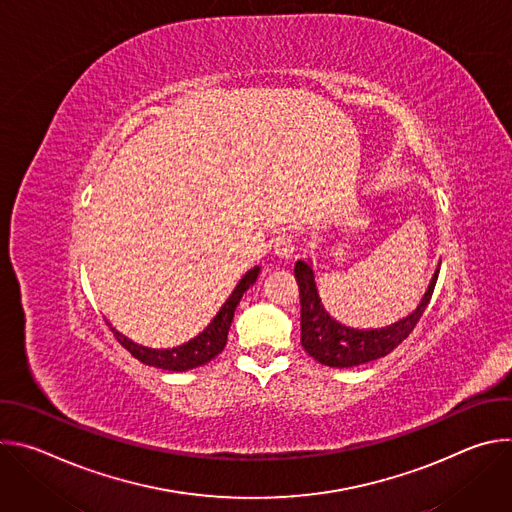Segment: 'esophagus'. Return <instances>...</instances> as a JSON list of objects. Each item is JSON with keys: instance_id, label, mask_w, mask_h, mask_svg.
<instances>
[{"instance_id": "34e87169", "label": "esophagus", "mask_w": 512, "mask_h": 512, "mask_svg": "<svg viewBox=\"0 0 512 512\" xmlns=\"http://www.w3.org/2000/svg\"><path fill=\"white\" fill-rule=\"evenodd\" d=\"M273 253L279 257V259H291L296 253V245H294V237L291 235H279L275 241H273Z\"/></svg>"}]
</instances>
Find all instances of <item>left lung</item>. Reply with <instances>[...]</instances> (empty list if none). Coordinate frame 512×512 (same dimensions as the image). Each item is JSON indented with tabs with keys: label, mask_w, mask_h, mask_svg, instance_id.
Listing matches in <instances>:
<instances>
[{
	"label": "left lung",
	"mask_w": 512,
	"mask_h": 512,
	"mask_svg": "<svg viewBox=\"0 0 512 512\" xmlns=\"http://www.w3.org/2000/svg\"><path fill=\"white\" fill-rule=\"evenodd\" d=\"M312 265V259H300L296 263V279L302 296V346L314 360L326 367L352 369L387 356L409 336L431 300L442 261L437 263L417 308L409 316L383 328H352L334 320L320 300Z\"/></svg>",
	"instance_id": "1"
}]
</instances>
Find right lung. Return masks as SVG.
<instances>
[{
    "label": "right lung",
    "mask_w": 512,
    "mask_h": 512,
    "mask_svg": "<svg viewBox=\"0 0 512 512\" xmlns=\"http://www.w3.org/2000/svg\"><path fill=\"white\" fill-rule=\"evenodd\" d=\"M261 273V267L255 265L253 269H249L237 283V287L233 289V294L227 298V302L221 306V310L216 312V316L210 320V324L192 340L174 346V348H150L133 342L131 338L123 336L119 330H115L111 324V332L115 334V338L119 340V344L123 348H127L137 360H141L148 367H156L162 371H176V373H184L196 367H202V364L210 362L218 352H221L227 344V336H229V328L235 316V310L243 298L245 291L257 281Z\"/></svg>",
    "instance_id": "obj_1"
}]
</instances>
